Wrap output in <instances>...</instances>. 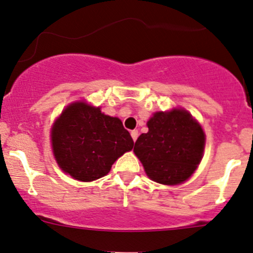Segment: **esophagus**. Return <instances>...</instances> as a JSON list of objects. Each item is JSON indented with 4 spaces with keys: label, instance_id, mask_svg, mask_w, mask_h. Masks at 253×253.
I'll list each match as a JSON object with an SVG mask.
<instances>
[{
    "label": "esophagus",
    "instance_id": "1",
    "mask_svg": "<svg viewBox=\"0 0 253 253\" xmlns=\"http://www.w3.org/2000/svg\"><path fill=\"white\" fill-rule=\"evenodd\" d=\"M130 134H131V137H132V140H134V142L137 140V137H138V131H137V130H132V131L130 132Z\"/></svg>",
    "mask_w": 253,
    "mask_h": 253
}]
</instances>
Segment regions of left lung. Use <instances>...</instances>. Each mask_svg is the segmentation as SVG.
Returning a JSON list of instances; mask_svg holds the SVG:
<instances>
[{"label":"left lung","mask_w":253,"mask_h":253,"mask_svg":"<svg viewBox=\"0 0 253 253\" xmlns=\"http://www.w3.org/2000/svg\"><path fill=\"white\" fill-rule=\"evenodd\" d=\"M147 126L148 132L140 135L134 152L148 177L165 185L185 181L202 158V127L185 110L154 113Z\"/></svg>","instance_id":"left-lung-1"}]
</instances>
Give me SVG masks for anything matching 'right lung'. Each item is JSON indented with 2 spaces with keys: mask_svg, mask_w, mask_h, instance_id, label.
Returning a JSON list of instances; mask_svg holds the SVG:
<instances>
[{
  "mask_svg": "<svg viewBox=\"0 0 253 253\" xmlns=\"http://www.w3.org/2000/svg\"><path fill=\"white\" fill-rule=\"evenodd\" d=\"M51 141L58 166L81 181L104 177L113 163L134 147L121 119L82 101L62 112L53 124Z\"/></svg>",
  "mask_w": 253,
  "mask_h": 253,
  "instance_id": "obj_1",
  "label": "right lung"
}]
</instances>
